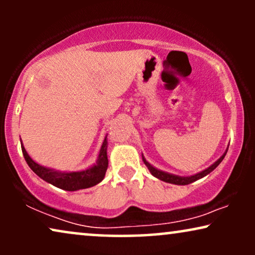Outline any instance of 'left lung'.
Here are the masks:
<instances>
[{
    "label": "left lung",
    "instance_id": "left-lung-1",
    "mask_svg": "<svg viewBox=\"0 0 255 255\" xmlns=\"http://www.w3.org/2000/svg\"><path fill=\"white\" fill-rule=\"evenodd\" d=\"M226 154V152L223 154L221 158H219L217 161H216L214 165L209 167V168H207L205 170H203V172L198 173V174H195V175L193 176H188V177H181V176H176V175H172V174H168V173H165V172H161V170H158L156 168H154L152 165H149V163L146 161V160L142 158V161H144V163L146 166H147V168L149 169V172H151V174L153 176L158 177V179H160L161 181H165V182H168V183H173V184H180V186H186V184H189V183H193L194 181H196L198 179H201V177H203L205 175H208L209 173L212 172L216 167H217L219 163L222 162V160L224 159V156Z\"/></svg>",
    "mask_w": 255,
    "mask_h": 255
}]
</instances>
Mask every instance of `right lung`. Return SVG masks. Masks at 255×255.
I'll return each mask as SVG.
<instances>
[{
  "label": "right lung",
  "instance_id": "obj_1",
  "mask_svg": "<svg viewBox=\"0 0 255 255\" xmlns=\"http://www.w3.org/2000/svg\"><path fill=\"white\" fill-rule=\"evenodd\" d=\"M107 139H104L102 147H101L99 160L96 165L90 167L89 169L83 172H73V173H58L54 170L48 169L34 162L27 154L25 148L22 145V152L25 161L31 169L41 177L46 182L53 184V186L60 188V189L75 191L79 189H86L93 186H96L103 180L108 169V156H107Z\"/></svg>",
  "mask_w": 255,
  "mask_h": 255
}]
</instances>
